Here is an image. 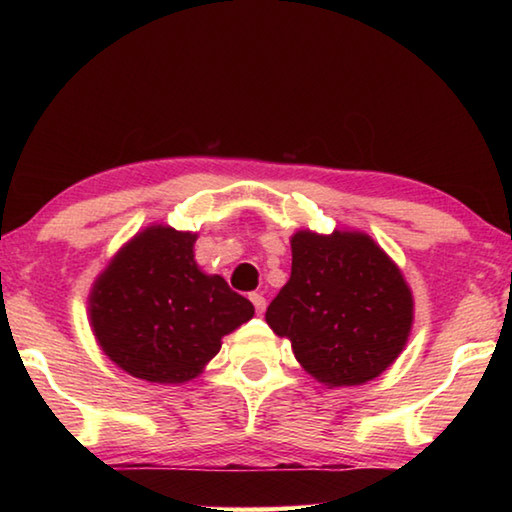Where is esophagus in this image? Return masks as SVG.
<instances>
[{
  "label": "esophagus",
  "mask_w": 512,
  "mask_h": 512,
  "mask_svg": "<svg viewBox=\"0 0 512 512\" xmlns=\"http://www.w3.org/2000/svg\"><path fill=\"white\" fill-rule=\"evenodd\" d=\"M250 302H253V305H255V311H257V314H264V309H266V298L262 296V293H250Z\"/></svg>",
  "instance_id": "1"
}]
</instances>
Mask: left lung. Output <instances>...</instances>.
Wrapping results in <instances>:
<instances>
[{"label": "left lung", "instance_id": "8db88e82", "mask_svg": "<svg viewBox=\"0 0 512 512\" xmlns=\"http://www.w3.org/2000/svg\"><path fill=\"white\" fill-rule=\"evenodd\" d=\"M291 277L266 323L291 341L311 377L359 386L400 357L413 325V296L395 262L363 232L291 237Z\"/></svg>", "mask_w": 512, "mask_h": 512}]
</instances>
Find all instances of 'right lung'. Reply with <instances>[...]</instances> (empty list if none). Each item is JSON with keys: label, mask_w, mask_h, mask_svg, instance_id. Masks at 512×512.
<instances>
[{"label": "right lung", "mask_w": 512, "mask_h": 512, "mask_svg": "<svg viewBox=\"0 0 512 512\" xmlns=\"http://www.w3.org/2000/svg\"><path fill=\"white\" fill-rule=\"evenodd\" d=\"M194 232L151 225L110 259L90 291V325L103 354L153 384H185L248 323L253 302L194 259Z\"/></svg>", "instance_id": "add662e5"}]
</instances>
